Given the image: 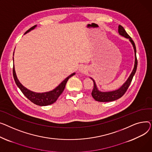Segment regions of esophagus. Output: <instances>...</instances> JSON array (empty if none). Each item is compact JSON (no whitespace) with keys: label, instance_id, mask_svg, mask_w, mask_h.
I'll return each instance as SVG.
<instances>
[{"label":"esophagus","instance_id":"esophagus-1","mask_svg":"<svg viewBox=\"0 0 152 152\" xmlns=\"http://www.w3.org/2000/svg\"><path fill=\"white\" fill-rule=\"evenodd\" d=\"M79 71H80V72H81V73H85V72H86L87 69H86V67L85 66H82L80 67V68H79Z\"/></svg>","mask_w":152,"mask_h":152}]
</instances>
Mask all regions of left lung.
<instances>
[{"label": "left lung", "mask_w": 152, "mask_h": 152, "mask_svg": "<svg viewBox=\"0 0 152 152\" xmlns=\"http://www.w3.org/2000/svg\"><path fill=\"white\" fill-rule=\"evenodd\" d=\"M118 34L121 36H123L124 37H125L126 39H128L131 43L132 44V45L134 48V68L132 70V72L128 78V79L126 80V82H124L119 88H118L117 90H113V91H100L99 89H98L96 83L94 81V80L90 77V78L93 80L94 82V88L93 90L92 91L91 95L94 99L99 102H111L117 100L119 98L121 97L123 94L125 93L126 90H128V88L129 86L131 84V82L132 80V78L134 75L136 70H137V60L136 58V48L134 42H133L132 39L129 37V35L127 34L126 31L124 30L123 28V27H122L121 25L118 26Z\"/></svg>", "instance_id": "8db88e82"}]
</instances>
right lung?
Instances as JSON below:
<instances>
[{"label": "right lung", "mask_w": 152, "mask_h": 152, "mask_svg": "<svg viewBox=\"0 0 152 152\" xmlns=\"http://www.w3.org/2000/svg\"><path fill=\"white\" fill-rule=\"evenodd\" d=\"M37 27V25H35L31 28H30L29 30L27 31L24 34H26L27 33L29 32L30 31H32ZM13 56H14V52H13ZM13 61L14 64V58L13 57ZM13 78L15 80V82L18 86L21 92L24 94V95L29 99L34 104L40 105V106H46L50 104H52L56 101L59 96L63 92L66 83L68 81L69 78H70L71 77L74 76L75 75V72L72 73L69 75L67 77H66L63 81L61 82V83L56 86L55 89H53V90L50 91H47L44 93H36L32 91H31L28 90V88L24 86L19 81V80L18 79V77L16 74L15 66L13 65Z\"/></svg>", "instance_id": "1"}]
</instances>
